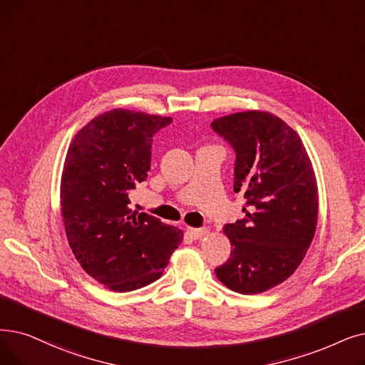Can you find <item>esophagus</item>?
Instances as JSON below:
<instances>
[{
  "label": "esophagus",
  "mask_w": 365,
  "mask_h": 365,
  "mask_svg": "<svg viewBox=\"0 0 365 365\" xmlns=\"http://www.w3.org/2000/svg\"><path fill=\"white\" fill-rule=\"evenodd\" d=\"M186 232L189 234V237H191L192 240H198L200 237H202L204 235V228H192V227H187L186 228Z\"/></svg>",
  "instance_id": "1"
}]
</instances>
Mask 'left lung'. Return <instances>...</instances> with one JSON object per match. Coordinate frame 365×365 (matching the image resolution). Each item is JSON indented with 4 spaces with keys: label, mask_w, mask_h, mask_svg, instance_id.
<instances>
[{
    "label": "left lung",
    "mask_w": 365,
    "mask_h": 365,
    "mask_svg": "<svg viewBox=\"0 0 365 365\" xmlns=\"http://www.w3.org/2000/svg\"><path fill=\"white\" fill-rule=\"evenodd\" d=\"M210 126L235 153L234 192L246 200L245 217L224 225L232 250L215 273L231 291L261 294L287 280L310 247L314 171L298 134L272 113H234Z\"/></svg>",
    "instance_id": "left-lung-1"
}]
</instances>
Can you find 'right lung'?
<instances>
[{"label": "right lung", "instance_id": "add662e5", "mask_svg": "<svg viewBox=\"0 0 365 365\" xmlns=\"http://www.w3.org/2000/svg\"><path fill=\"white\" fill-rule=\"evenodd\" d=\"M171 118L115 108L78 131L61 179L68 243L83 270L118 292L160 279L182 230L131 209L130 194L150 170L153 135Z\"/></svg>", "mask_w": 365, "mask_h": 365}]
</instances>
